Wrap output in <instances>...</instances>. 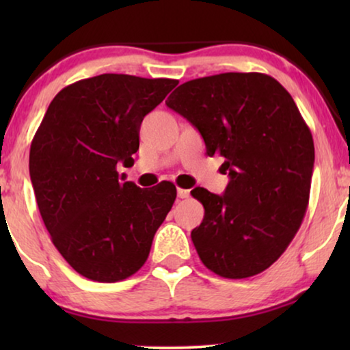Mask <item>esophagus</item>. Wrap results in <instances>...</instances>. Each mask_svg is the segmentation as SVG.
I'll use <instances>...</instances> for the list:
<instances>
[{
    "instance_id": "1",
    "label": "esophagus",
    "mask_w": 350,
    "mask_h": 350,
    "mask_svg": "<svg viewBox=\"0 0 350 350\" xmlns=\"http://www.w3.org/2000/svg\"><path fill=\"white\" fill-rule=\"evenodd\" d=\"M176 194H178L180 199H186L189 198V191L188 189H183V188H178L176 189Z\"/></svg>"
}]
</instances>
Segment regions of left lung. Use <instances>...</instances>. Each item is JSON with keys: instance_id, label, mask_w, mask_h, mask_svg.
Masks as SVG:
<instances>
[{"instance_id": "obj_1", "label": "left lung", "mask_w": 350, "mask_h": 350, "mask_svg": "<svg viewBox=\"0 0 350 350\" xmlns=\"http://www.w3.org/2000/svg\"><path fill=\"white\" fill-rule=\"evenodd\" d=\"M165 105L229 174L221 196L191 191L205 210L191 232L200 261L226 279L260 274L293 241L309 204L314 140L295 100L267 75L221 73L178 85Z\"/></svg>"}]
</instances>
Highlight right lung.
<instances>
[{"mask_svg":"<svg viewBox=\"0 0 350 350\" xmlns=\"http://www.w3.org/2000/svg\"><path fill=\"white\" fill-rule=\"evenodd\" d=\"M178 84L100 75L52 100L30 148L38 208L65 261L85 279L119 282L145 265L176 198L170 181L150 189L119 178L132 164L143 118Z\"/></svg>","mask_w":350,"mask_h":350,"instance_id":"add662e5","label":"right lung"}]
</instances>
